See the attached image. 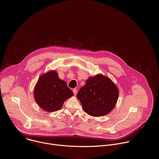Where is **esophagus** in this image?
I'll return each mask as SVG.
<instances>
[{
  "instance_id": "esophagus-1",
  "label": "esophagus",
  "mask_w": 159,
  "mask_h": 159,
  "mask_svg": "<svg viewBox=\"0 0 159 159\" xmlns=\"http://www.w3.org/2000/svg\"><path fill=\"white\" fill-rule=\"evenodd\" d=\"M73 93H74L75 95H76V94H77V89H74L73 90Z\"/></svg>"
}]
</instances>
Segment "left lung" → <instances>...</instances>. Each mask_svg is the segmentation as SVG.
<instances>
[{"label":"left lung","instance_id":"8db88e82","mask_svg":"<svg viewBox=\"0 0 159 159\" xmlns=\"http://www.w3.org/2000/svg\"><path fill=\"white\" fill-rule=\"evenodd\" d=\"M118 97L117 86L110 78L100 74L88 79L77 94L83 111L95 117L111 112Z\"/></svg>","mask_w":159,"mask_h":159}]
</instances>
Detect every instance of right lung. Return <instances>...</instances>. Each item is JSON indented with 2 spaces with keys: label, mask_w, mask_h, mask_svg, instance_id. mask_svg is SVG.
<instances>
[{
  "label": "right lung",
  "mask_w": 159,
  "mask_h": 159,
  "mask_svg": "<svg viewBox=\"0 0 159 159\" xmlns=\"http://www.w3.org/2000/svg\"><path fill=\"white\" fill-rule=\"evenodd\" d=\"M73 95V92L55 70L42 75L34 89L35 101L39 107L49 112L60 110L64 102Z\"/></svg>",
  "instance_id": "add662e5"
}]
</instances>
